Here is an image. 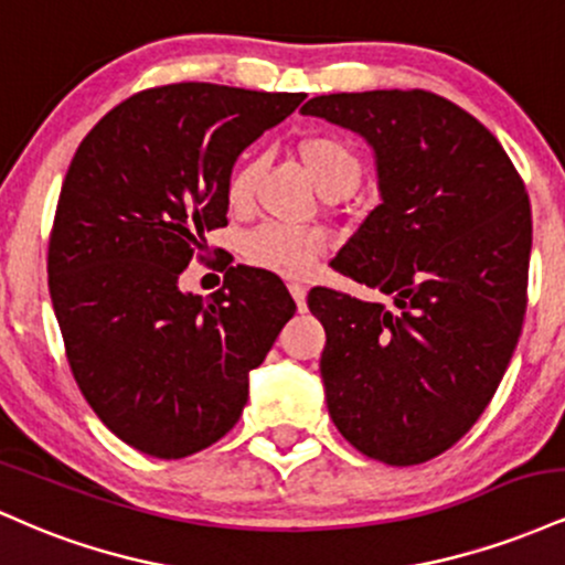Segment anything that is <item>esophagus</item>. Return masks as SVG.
<instances>
[{"instance_id": "34e87169", "label": "esophagus", "mask_w": 565, "mask_h": 565, "mask_svg": "<svg viewBox=\"0 0 565 565\" xmlns=\"http://www.w3.org/2000/svg\"><path fill=\"white\" fill-rule=\"evenodd\" d=\"M289 291H291V297H295L297 308H300V310H305V295H308V289H305V287H302V284L291 281V284H289Z\"/></svg>"}]
</instances>
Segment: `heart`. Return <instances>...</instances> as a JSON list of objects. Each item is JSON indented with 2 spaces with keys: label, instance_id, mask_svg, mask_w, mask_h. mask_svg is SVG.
<instances>
[{
  "label": "heart",
  "instance_id": "heart-1",
  "mask_svg": "<svg viewBox=\"0 0 565 565\" xmlns=\"http://www.w3.org/2000/svg\"><path fill=\"white\" fill-rule=\"evenodd\" d=\"M300 159L319 191L350 188L353 191L361 180V161L345 140L334 135H310L300 142ZM260 164L244 159L228 180V201L233 206H244L255 191ZM327 249L321 233L265 225L246 238V255L252 263L276 270L281 276H305Z\"/></svg>",
  "mask_w": 565,
  "mask_h": 565
}]
</instances>
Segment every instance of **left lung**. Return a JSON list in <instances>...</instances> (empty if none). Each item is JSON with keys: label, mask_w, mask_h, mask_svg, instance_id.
I'll use <instances>...</instances> for the list:
<instances>
[{"label": "left lung", "mask_w": 565, "mask_h": 565, "mask_svg": "<svg viewBox=\"0 0 565 565\" xmlns=\"http://www.w3.org/2000/svg\"><path fill=\"white\" fill-rule=\"evenodd\" d=\"M361 135L382 204L332 268L391 297L316 287L321 380L345 440L385 465H419L476 425L526 313L531 206L521 174L476 116L425 89L319 95L300 108Z\"/></svg>", "instance_id": "1"}]
</instances>
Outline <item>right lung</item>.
Masks as SVG:
<instances>
[{"instance_id": "add662e5", "label": "right lung", "mask_w": 565, "mask_h": 565, "mask_svg": "<svg viewBox=\"0 0 565 565\" xmlns=\"http://www.w3.org/2000/svg\"><path fill=\"white\" fill-rule=\"evenodd\" d=\"M305 100L183 82L119 103L76 148L57 199L47 276L76 385L103 425L159 459L212 446L242 417L249 372L297 305L236 265L201 297L180 274L228 225L233 164Z\"/></svg>"}]
</instances>
